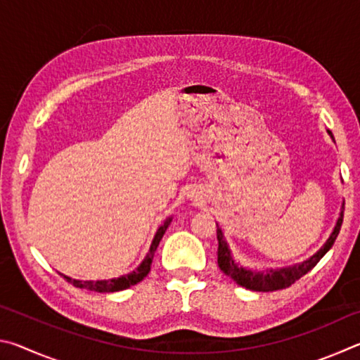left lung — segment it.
I'll return each instance as SVG.
<instances>
[{"label":"left lung","mask_w":360,"mask_h":360,"mask_svg":"<svg viewBox=\"0 0 360 360\" xmlns=\"http://www.w3.org/2000/svg\"><path fill=\"white\" fill-rule=\"evenodd\" d=\"M330 133L332 136V131ZM333 138V136H332ZM343 210L340 212L338 222L335 225V230L332 231L330 238L327 240V243L322 246L318 252H316L313 257H309L308 260H304L300 265H294L289 268H283V270H265V271H251L248 268L238 266V264H235V260L231 259L229 245L224 240L222 230L217 227V241H219V248H217V264L221 271H224L229 278L233 279L236 284H240L241 288H246L249 290H255V292H273V290H281V289H288L289 285L294 284L297 279H300L302 276L307 275L309 270H313L316 264L324 257L326 252L333 246L335 240L340 233L341 224H343Z\"/></svg>","instance_id":"8db88e82"}]
</instances>
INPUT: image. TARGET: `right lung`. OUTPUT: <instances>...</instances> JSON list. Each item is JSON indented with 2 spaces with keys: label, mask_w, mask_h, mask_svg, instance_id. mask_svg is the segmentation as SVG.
I'll return each instance as SVG.
<instances>
[{
  "label": "right lung",
  "mask_w": 360,
  "mask_h": 360,
  "mask_svg": "<svg viewBox=\"0 0 360 360\" xmlns=\"http://www.w3.org/2000/svg\"><path fill=\"white\" fill-rule=\"evenodd\" d=\"M169 222H172V219H167L165 224H163L162 227L157 230V233L154 236V241H152L150 249H149V254L146 255V259L141 262V265H139L135 271L129 273V275L120 276L117 279H109V281H84V283L82 281H76V279H71L68 276H63V278L68 283H71L72 285H76V288L94 290V292H119V290H124V289L131 288V285L138 284L139 281H143V279L148 276V273L150 271L152 260H154V254L157 251L158 243H160L163 233H165V231H167Z\"/></svg>",
  "instance_id": "right-lung-1"
}]
</instances>
